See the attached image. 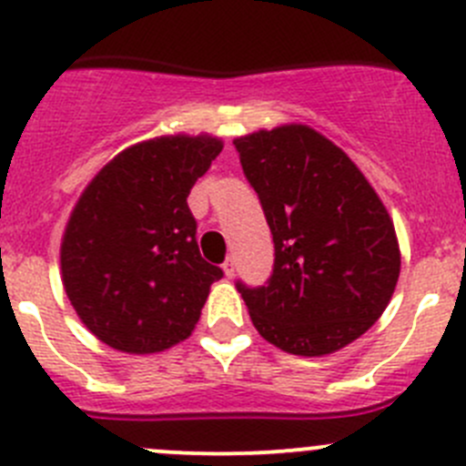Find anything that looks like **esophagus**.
Returning <instances> with one entry per match:
<instances>
[{
  "label": "esophagus",
  "mask_w": 466,
  "mask_h": 466,
  "mask_svg": "<svg viewBox=\"0 0 466 466\" xmlns=\"http://www.w3.org/2000/svg\"><path fill=\"white\" fill-rule=\"evenodd\" d=\"M223 272H225V277H229V279H232L234 272H237V263H234L232 257H229V259L223 263Z\"/></svg>",
  "instance_id": "1"
}]
</instances>
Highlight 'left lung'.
<instances>
[{
    "label": "left lung",
    "mask_w": 466,
    "mask_h": 466,
    "mask_svg": "<svg viewBox=\"0 0 466 466\" xmlns=\"http://www.w3.org/2000/svg\"><path fill=\"white\" fill-rule=\"evenodd\" d=\"M275 243L266 286L237 289L252 324L295 356H324L363 336L401 270L392 218L363 173L309 126L234 139Z\"/></svg>",
    "instance_id": "left-lung-1"
}]
</instances>
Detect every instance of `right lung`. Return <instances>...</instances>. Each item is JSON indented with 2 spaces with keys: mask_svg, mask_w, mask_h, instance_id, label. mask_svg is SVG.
I'll use <instances>...</instances> for the list:
<instances>
[{
  "mask_svg": "<svg viewBox=\"0 0 466 466\" xmlns=\"http://www.w3.org/2000/svg\"><path fill=\"white\" fill-rule=\"evenodd\" d=\"M223 150L209 135L135 144L94 176L60 246L63 286L81 322L126 354H155L191 336L209 286L191 187Z\"/></svg>",
  "mask_w": 466,
  "mask_h": 466,
  "instance_id": "1",
  "label": "right lung"
}]
</instances>
